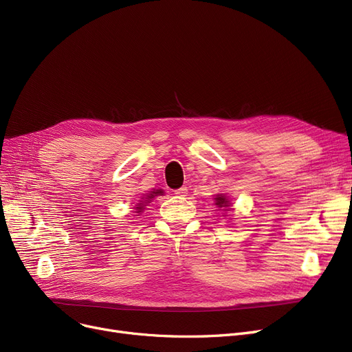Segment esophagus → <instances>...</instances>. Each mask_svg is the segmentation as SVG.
Returning a JSON list of instances; mask_svg holds the SVG:
<instances>
[{
	"label": "esophagus",
	"instance_id": "34e87169",
	"mask_svg": "<svg viewBox=\"0 0 352 352\" xmlns=\"http://www.w3.org/2000/svg\"><path fill=\"white\" fill-rule=\"evenodd\" d=\"M188 192V190H187V187H181L179 190H175V195H181V197H186V194Z\"/></svg>",
	"mask_w": 352,
	"mask_h": 352
}]
</instances>
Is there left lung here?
Listing matches in <instances>:
<instances>
[{
    "mask_svg": "<svg viewBox=\"0 0 352 352\" xmlns=\"http://www.w3.org/2000/svg\"><path fill=\"white\" fill-rule=\"evenodd\" d=\"M215 204L221 208V207H228V199L224 195H217L215 197Z\"/></svg>",
    "mask_w": 352,
    "mask_h": 352,
    "instance_id": "1",
    "label": "left lung"
}]
</instances>
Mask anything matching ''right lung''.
Returning <instances> with one entry per match:
<instances>
[{
	"label": "right lung",
	"mask_w": 352,
	"mask_h": 352,
	"mask_svg": "<svg viewBox=\"0 0 352 352\" xmlns=\"http://www.w3.org/2000/svg\"><path fill=\"white\" fill-rule=\"evenodd\" d=\"M158 194H162V191H153L150 195H146V199H148L146 202H150V198H154V197L158 195ZM141 210H142V206L140 204V206L137 207V212H141Z\"/></svg>",
	"instance_id": "add662e5"
}]
</instances>
